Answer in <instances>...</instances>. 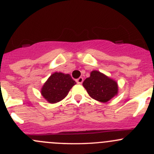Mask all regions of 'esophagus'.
Instances as JSON below:
<instances>
[{"mask_svg":"<svg viewBox=\"0 0 154 154\" xmlns=\"http://www.w3.org/2000/svg\"><path fill=\"white\" fill-rule=\"evenodd\" d=\"M76 82H77V83H78V84H82V83L83 82V77H79L78 79L76 80Z\"/></svg>","mask_w":154,"mask_h":154,"instance_id":"esophagus-1","label":"esophagus"}]
</instances>
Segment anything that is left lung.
Masks as SVG:
<instances>
[{
  "label": "left lung",
  "mask_w": 154,
  "mask_h": 154,
  "mask_svg": "<svg viewBox=\"0 0 154 154\" xmlns=\"http://www.w3.org/2000/svg\"><path fill=\"white\" fill-rule=\"evenodd\" d=\"M83 86L90 97L102 103L109 101L119 91L117 82L97 71H91L90 77L83 81Z\"/></svg>",
  "instance_id": "left-lung-1"
}]
</instances>
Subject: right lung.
<instances>
[{"label": "right lung", "instance_id": "obj_1", "mask_svg": "<svg viewBox=\"0 0 154 154\" xmlns=\"http://www.w3.org/2000/svg\"><path fill=\"white\" fill-rule=\"evenodd\" d=\"M76 82L69 74L55 72L51 75L42 88V95L51 103L60 101L67 96Z\"/></svg>", "mask_w": 154, "mask_h": 154}]
</instances>
